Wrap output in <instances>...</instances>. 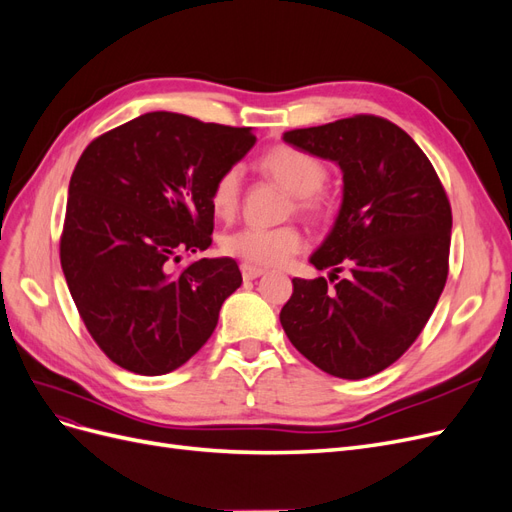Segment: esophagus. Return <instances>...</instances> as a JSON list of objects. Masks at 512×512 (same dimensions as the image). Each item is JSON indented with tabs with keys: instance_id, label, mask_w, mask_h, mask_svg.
Segmentation results:
<instances>
[{
	"instance_id": "1",
	"label": "esophagus",
	"mask_w": 512,
	"mask_h": 512,
	"mask_svg": "<svg viewBox=\"0 0 512 512\" xmlns=\"http://www.w3.org/2000/svg\"><path fill=\"white\" fill-rule=\"evenodd\" d=\"M240 270H242V278H244V280H253V278H257V276H261V274H266V270L257 268V266H251V263H242Z\"/></svg>"
}]
</instances>
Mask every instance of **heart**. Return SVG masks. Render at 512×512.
Instances as JSON below:
<instances>
[{
    "label": "heart",
    "instance_id": "obj_1",
    "mask_svg": "<svg viewBox=\"0 0 512 512\" xmlns=\"http://www.w3.org/2000/svg\"><path fill=\"white\" fill-rule=\"evenodd\" d=\"M259 170L276 185L287 189L295 208L310 217H321L327 210V195L323 185L329 178L327 163L304 148L291 144H276L259 157ZM242 191V176L238 168H227L214 178L210 189V208L221 219H229L238 210ZM304 234L295 225L280 227H242L221 240L223 253L244 259L251 266H278L291 255L300 253Z\"/></svg>",
    "mask_w": 512,
    "mask_h": 512
}]
</instances>
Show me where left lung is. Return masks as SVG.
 <instances>
[{
    "label": "left lung",
    "mask_w": 512,
    "mask_h": 512,
    "mask_svg": "<svg viewBox=\"0 0 512 512\" xmlns=\"http://www.w3.org/2000/svg\"><path fill=\"white\" fill-rule=\"evenodd\" d=\"M285 142L336 161L344 197L334 229L310 257L317 270L332 268V278H293L280 323L323 372L349 381L378 374L419 338L447 283V191L415 140L374 114L291 129Z\"/></svg>",
    "instance_id": "left-lung-1"
}]
</instances>
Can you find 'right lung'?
<instances>
[{"label":"right lung","instance_id":"right-lung-1","mask_svg":"<svg viewBox=\"0 0 512 512\" xmlns=\"http://www.w3.org/2000/svg\"><path fill=\"white\" fill-rule=\"evenodd\" d=\"M255 144L251 127L148 112L80 155L59 242L78 315L114 364L168 374L212 336L242 274L229 257L176 268L212 244L214 178Z\"/></svg>","mask_w":512,"mask_h":512}]
</instances>
